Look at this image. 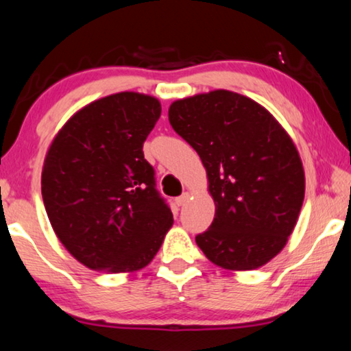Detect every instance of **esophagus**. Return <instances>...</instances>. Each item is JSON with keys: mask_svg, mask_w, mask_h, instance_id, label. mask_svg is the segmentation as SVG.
Listing matches in <instances>:
<instances>
[{"mask_svg": "<svg viewBox=\"0 0 351 351\" xmlns=\"http://www.w3.org/2000/svg\"><path fill=\"white\" fill-rule=\"evenodd\" d=\"M189 198H190V193H189V191H185L184 195L179 196V198L176 199V203H177V206H184L186 201H189Z\"/></svg>", "mask_w": 351, "mask_h": 351, "instance_id": "34e87169", "label": "esophagus"}]
</instances>
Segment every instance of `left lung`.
<instances>
[{
    "mask_svg": "<svg viewBox=\"0 0 351 351\" xmlns=\"http://www.w3.org/2000/svg\"><path fill=\"white\" fill-rule=\"evenodd\" d=\"M169 123L199 155L215 203L196 244L227 270L265 265L286 246L304 203V166L289 134L262 105L225 89L176 100Z\"/></svg>",
    "mask_w": 351,
    "mask_h": 351,
    "instance_id": "left-lung-1",
    "label": "left lung"
}]
</instances>
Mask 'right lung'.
I'll list each match as a JSON object with an SVG mask.
<instances>
[{
    "label": "right lung",
    "instance_id": "1",
    "mask_svg": "<svg viewBox=\"0 0 351 351\" xmlns=\"http://www.w3.org/2000/svg\"><path fill=\"white\" fill-rule=\"evenodd\" d=\"M160 117L152 95H107L76 112L47 150V217L66 251L90 270H141L174 222L142 150Z\"/></svg>",
    "mask_w": 351,
    "mask_h": 351
}]
</instances>
